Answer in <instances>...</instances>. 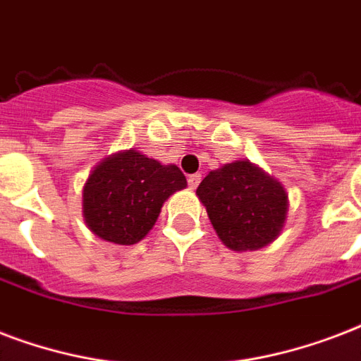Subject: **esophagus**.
Here are the masks:
<instances>
[{"label": "esophagus", "mask_w": 361, "mask_h": 361, "mask_svg": "<svg viewBox=\"0 0 361 361\" xmlns=\"http://www.w3.org/2000/svg\"><path fill=\"white\" fill-rule=\"evenodd\" d=\"M200 183H201V173H194V175H190L188 177V184L192 190L197 188V184Z\"/></svg>", "instance_id": "esophagus-1"}]
</instances>
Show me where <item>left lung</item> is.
Returning a JSON list of instances; mask_svg holds the SVG:
<instances>
[{
  "label": "left lung",
  "mask_w": 361,
  "mask_h": 361,
  "mask_svg": "<svg viewBox=\"0 0 361 361\" xmlns=\"http://www.w3.org/2000/svg\"><path fill=\"white\" fill-rule=\"evenodd\" d=\"M212 228L231 250H256L282 230L288 195L281 184L250 161H233L211 171L197 192Z\"/></svg>",
  "instance_id": "8db88e82"
}]
</instances>
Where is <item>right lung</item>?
<instances>
[{
	"instance_id": "add662e5",
	"label": "right lung",
	"mask_w": 361,
	"mask_h": 361,
	"mask_svg": "<svg viewBox=\"0 0 361 361\" xmlns=\"http://www.w3.org/2000/svg\"><path fill=\"white\" fill-rule=\"evenodd\" d=\"M184 186L186 177L177 166L128 150L92 171L82 190V214L97 237L133 245L152 230L164 201Z\"/></svg>"
}]
</instances>
